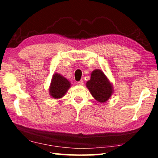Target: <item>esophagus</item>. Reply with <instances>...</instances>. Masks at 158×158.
<instances>
[{
	"instance_id": "esophagus-1",
	"label": "esophagus",
	"mask_w": 158,
	"mask_h": 158,
	"mask_svg": "<svg viewBox=\"0 0 158 158\" xmlns=\"http://www.w3.org/2000/svg\"><path fill=\"white\" fill-rule=\"evenodd\" d=\"M77 84L79 85H82L83 84H84V81H83V80H80L79 81L77 82Z\"/></svg>"
}]
</instances>
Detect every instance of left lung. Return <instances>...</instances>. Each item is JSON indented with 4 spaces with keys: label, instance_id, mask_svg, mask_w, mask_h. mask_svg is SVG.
Wrapping results in <instances>:
<instances>
[{
    "label": "left lung",
    "instance_id": "8db88e82",
    "mask_svg": "<svg viewBox=\"0 0 158 158\" xmlns=\"http://www.w3.org/2000/svg\"><path fill=\"white\" fill-rule=\"evenodd\" d=\"M93 97L99 102H105L113 93V87L107 77L102 71L95 69L90 76V79L86 83Z\"/></svg>",
    "mask_w": 158,
    "mask_h": 158
}]
</instances>
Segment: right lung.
I'll return each instance as SVG.
<instances>
[{
	"label": "right lung",
	"instance_id": "add662e5",
	"mask_svg": "<svg viewBox=\"0 0 158 158\" xmlns=\"http://www.w3.org/2000/svg\"><path fill=\"white\" fill-rule=\"evenodd\" d=\"M70 87V83L60 74L56 73L53 75L49 87V93L52 98L58 99L65 95Z\"/></svg>",
	"mask_w": 158,
	"mask_h": 158
}]
</instances>
